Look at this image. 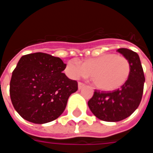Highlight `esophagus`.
<instances>
[{
    "instance_id": "1",
    "label": "esophagus",
    "mask_w": 153,
    "mask_h": 153,
    "mask_svg": "<svg viewBox=\"0 0 153 153\" xmlns=\"http://www.w3.org/2000/svg\"><path fill=\"white\" fill-rule=\"evenodd\" d=\"M85 86V84L83 83H81V82H79V83H78V88H79V89H82L83 87Z\"/></svg>"
}]
</instances>
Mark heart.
<instances>
[{
	"instance_id": "b5f03b06",
	"label": "heart",
	"mask_w": 153,
	"mask_h": 153,
	"mask_svg": "<svg viewBox=\"0 0 153 153\" xmlns=\"http://www.w3.org/2000/svg\"><path fill=\"white\" fill-rule=\"evenodd\" d=\"M131 72L129 60L124 56L106 53L99 56L86 59L82 65L70 60L65 67V73L71 79L88 77L97 89L114 91L125 84Z\"/></svg>"
}]
</instances>
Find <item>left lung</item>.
Here are the masks:
<instances>
[{
    "mask_svg": "<svg viewBox=\"0 0 153 153\" xmlns=\"http://www.w3.org/2000/svg\"><path fill=\"white\" fill-rule=\"evenodd\" d=\"M130 62L131 72L123 86L112 92L96 90L88 105L97 118L108 122L120 121L134 112L141 102L145 78L138 55L127 48H120Z\"/></svg>",
    "mask_w": 153,
    "mask_h": 153,
    "instance_id": "1",
    "label": "left lung"
}]
</instances>
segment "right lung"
I'll return each mask as SVG.
<instances>
[{
  "label": "right lung",
  "instance_id": "add662e5",
  "mask_svg": "<svg viewBox=\"0 0 153 153\" xmlns=\"http://www.w3.org/2000/svg\"><path fill=\"white\" fill-rule=\"evenodd\" d=\"M66 67L59 57L36 52L25 55L12 73L10 95L15 111L34 124L57 119L65 109L78 83L62 73Z\"/></svg>",
  "mask_w": 153,
  "mask_h": 153
}]
</instances>
